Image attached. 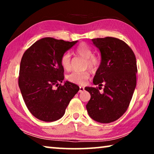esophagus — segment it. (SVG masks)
I'll return each instance as SVG.
<instances>
[{"instance_id":"obj_1","label":"esophagus","mask_w":154,"mask_h":154,"mask_svg":"<svg viewBox=\"0 0 154 154\" xmlns=\"http://www.w3.org/2000/svg\"><path fill=\"white\" fill-rule=\"evenodd\" d=\"M83 91H84V87L83 86H79V92H83Z\"/></svg>"}]
</instances>
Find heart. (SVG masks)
<instances>
[{
    "instance_id": "b5f03b06",
    "label": "heart",
    "mask_w": 154,
    "mask_h": 154,
    "mask_svg": "<svg viewBox=\"0 0 154 154\" xmlns=\"http://www.w3.org/2000/svg\"><path fill=\"white\" fill-rule=\"evenodd\" d=\"M75 53L77 55L83 57L85 59V66L90 69L95 70L100 66L101 60L98 56L93 55V50L86 43H81L75 49ZM61 65L65 70H69L71 68V57L69 52H66L62 54L60 59ZM90 73L87 71L72 72L67 76L69 82L82 85L89 79Z\"/></svg>"
}]
</instances>
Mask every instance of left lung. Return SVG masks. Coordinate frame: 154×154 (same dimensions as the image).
<instances>
[{
  "label": "left lung",
  "mask_w": 154,
  "mask_h": 154,
  "mask_svg": "<svg viewBox=\"0 0 154 154\" xmlns=\"http://www.w3.org/2000/svg\"><path fill=\"white\" fill-rule=\"evenodd\" d=\"M92 41L101 54V63L93 79L94 84L100 87L85 88L91 95L86 109L94 120L111 123L123 116L131 101L137 85L136 57L119 38L107 36Z\"/></svg>",
  "instance_id": "left-lung-1"
}]
</instances>
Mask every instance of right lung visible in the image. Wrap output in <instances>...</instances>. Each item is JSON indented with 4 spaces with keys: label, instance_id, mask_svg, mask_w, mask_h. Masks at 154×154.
<instances>
[{
    "label": "right lung",
    "instance_id": "right-lung-1",
    "mask_svg": "<svg viewBox=\"0 0 154 154\" xmlns=\"http://www.w3.org/2000/svg\"><path fill=\"white\" fill-rule=\"evenodd\" d=\"M77 42L41 38L26 50L21 60L18 78L21 93L28 110L41 121L60 119L79 90L69 82L60 83L64 78L61 57Z\"/></svg>",
    "mask_w": 154,
    "mask_h": 154
}]
</instances>
